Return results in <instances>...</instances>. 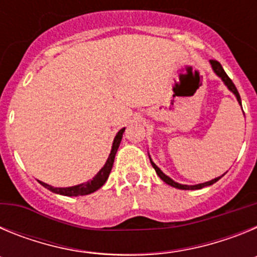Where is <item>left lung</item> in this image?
I'll return each mask as SVG.
<instances>
[{
  "instance_id": "obj_1",
  "label": "left lung",
  "mask_w": 257,
  "mask_h": 257,
  "mask_svg": "<svg viewBox=\"0 0 257 257\" xmlns=\"http://www.w3.org/2000/svg\"><path fill=\"white\" fill-rule=\"evenodd\" d=\"M210 64H211V68H212V70H213V73L216 74V76L219 77V78H221V81H222V82H224V85H225L226 87H228L229 91L234 94V96L237 97V101H238V103H239V105L242 106V101H240L239 92H238V90H237V87H235V86H234V83L231 82V79L229 78L228 74L225 73V70H224V68L221 67V64H220L219 61H216V60H210ZM149 160H151V163H152V166H153V169L156 170L157 175H158V176H160V178L162 179V180L165 181L166 184H169V185H171V187H174V188H178V189H183V190L202 189V188L208 187V185H212V184H215L217 180H219V179H221V176H222V175H221V176H219V178H215V179H212V180H210V181H206V183L196 184V185H185V184L176 183V181L172 180V179L170 178V176H167V175H166V174H163L162 170H161L160 167H158V166H157L156 163L153 162V161H152L151 156H149Z\"/></svg>"
}]
</instances>
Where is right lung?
Here are the masks:
<instances>
[{"mask_svg": "<svg viewBox=\"0 0 257 257\" xmlns=\"http://www.w3.org/2000/svg\"><path fill=\"white\" fill-rule=\"evenodd\" d=\"M123 133H124V128H122V130H119L117 133L114 140H113L112 149H110V153H109V157H108V160H106L105 165L101 167L100 171L95 175L94 178H92V180H88L86 181V183L78 184V185H73V187H67V188H54L51 187V185H49V184L40 180H38V183H40L42 187L46 188V189H49L50 192L60 194V196L78 197V196H87V194H91V193L96 192V190L100 189L104 184H105V181L108 180L109 174H110V171H112L113 163H114L115 153H117L118 147H119V144H121Z\"/></svg>", "mask_w": 257, "mask_h": 257, "instance_id": "obj_1", "label": "right lung"}]
</instances>
